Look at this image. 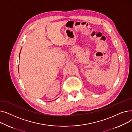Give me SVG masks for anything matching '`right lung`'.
I'll use <instances>...</instances> for the list:
<instances>
[{"label":"right lung","instance_id":"right-lung-1","mask_svg":"<svg viewBox=\"0 0 132 132\" xmlns=\"http://www.w3.org/2000/svg\"><path fill=\"white\" fill-rule=\"evenodd\" d=\"M19 57H20V55H19Z\"/></svg>","mask_w":132,"mask_h":132}]
</instances>
